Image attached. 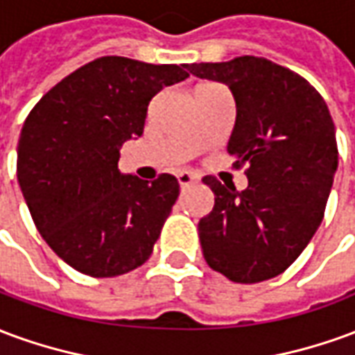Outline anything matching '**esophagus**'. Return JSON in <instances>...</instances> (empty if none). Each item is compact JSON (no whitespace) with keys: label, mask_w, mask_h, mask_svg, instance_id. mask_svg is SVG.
<instances>
[{"label":"esophagus","mask_w":355,"mask_h":355,"mask_svg":"<svg viewBox=\"0 0 355 355\" xmlns=\"http://www.w3.org/2000/svg\"><path fill=\"white\" fill-rule=\"evenodd\" d=\"M177 178H178V184H180V188H188V186H192L198 182V177H196L193 173H188V171L178 173Z\"/></svg>","instance_id":"obj_1"}]
</instances>
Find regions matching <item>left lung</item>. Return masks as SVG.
Returning a JSON list of instances; mask_svg holds the SVG:
<instances>
[{"mask_svg":"<svg viewBox=\"0 0 355 355\" xmlns=\"http://www.w3.org/2000/svg\"><path fill=\"white\" fill-rule=\"evenodd\" d=\"M188 68L234 94L228 154L236 167L245 165L249 180L238 192L203 177L215 193V207L198 224L203 257L236 283L275 277L297 261L323 220L338 167L333 117L304 78L266 58L247 55Z\"/></svg>","mask_w":355,"mask_h":355,"instance_id":"8db88e82","label":"left lung"}]
</instances>
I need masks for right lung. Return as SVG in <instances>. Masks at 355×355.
I'll return each mask as SVG.
<instances>
[{
  "instance_id": "right-lung-1",
  "label": "right lung",
  "mask_w": 355,
  "mask_h": 355,
  "mask_svg": "<svg viewBox=\"0 0 355 355\" xmlns=\"http://www.w3.org/2000/svg\"><path fill=\"white\" fill-rule=\"evenodd\" d=\"M184 68L101 57L66 76L28 114L17 150L20 190L42 238L81 274H127L154 251L178 180L119 173V148L142 135L150 101L184 81Z\"/></svg>"
}]
</instances>
